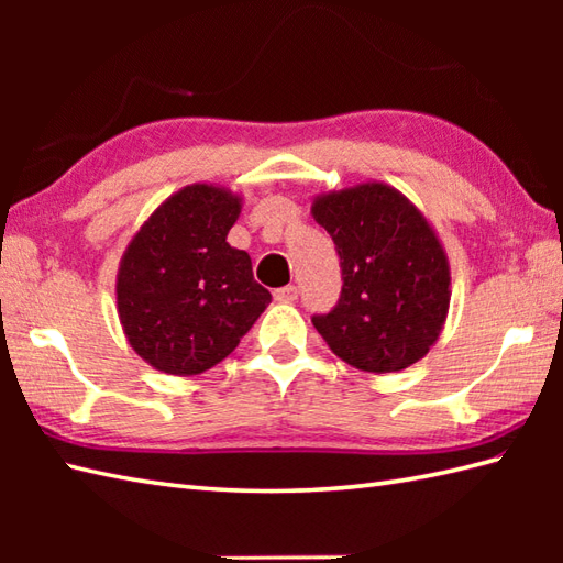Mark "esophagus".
I'll return each instance as SVG.
<instances>
[{
    "instance_id": "34e87169",
    "label": "esophagus",
    "mask_w": 563,
    "mask_h": 563,
    "mask_svg": "<svg viewBox=\"0 0 563 563\" xmlns=\"http://www.w3.org/2000/svg\"><path fill=\"white\" fill-rule=\"evenodd\" d=\"M273 297L278 302H295L297 300V288L295 285H285V288H278L273 292Z\"/></svg>"
}]
</instances>
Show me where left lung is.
<instances>
[{"mask_svg": "<svg viewBox=\"0 0 563 563\" xmlns=\"http://www.w3.org/2000/svg\"><path fill=\"white\" fill-rule=\"evenodd\" d=\"M341 256L343 288L314 329L363 373H399L433 349L450 309V263L433 224L394 186L365 181L312 200Z\"/></svg>", "mask_w": 563, "mask_h": 563, "instance_id": "8db88e82", "label": "left lung"}]
</instances>
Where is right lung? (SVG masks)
<instances>
[{"label":"right lung","instance_id":"add662e5","mask_svg":"<svg viewBox=\"0 0 563 563\" xmlns=\"http://www.w3.org/2000/svg\"><path fill=\"white\" fill-rule=\"evenodd\" d=\"M242 196L190 184L130 239L115 275L118 319L142 361L166 375H200L230 355L271 302L246 251L227 244Z\"/></svg>","mask_w":563,"mask_h":563}]
</instances>
